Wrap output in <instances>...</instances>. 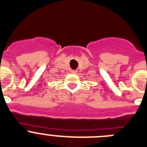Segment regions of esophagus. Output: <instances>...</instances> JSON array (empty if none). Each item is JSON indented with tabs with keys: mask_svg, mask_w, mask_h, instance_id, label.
Returning a JSON list of instances; mask_svg holds the SVG:
<instances>
[{
	"mask_svg": "<svg viewBox=\"0 0 147 147\" xmlns=\"http://www.w3.org/2000/svg\"><path fill=\"white\" fill-rule=\"evenodd\" d=\"M71 72H72V73L75 74V73H77V72H78V71H77V70H72V71H71Z\"/></svg>",
	"mask_w": 147,
	"mask_h": 147,
	"instance_id": "1",
	"label": "esophagus"
}]
</instances>
